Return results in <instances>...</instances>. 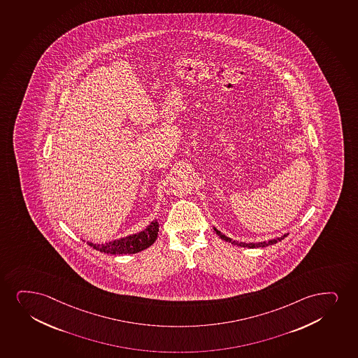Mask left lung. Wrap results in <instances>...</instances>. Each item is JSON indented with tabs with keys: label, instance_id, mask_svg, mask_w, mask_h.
I'll return each mask as SVG.
<instances>
[{
	"label": "left lung",
	"instance_id": "8db88e82",
	"mask_svg": "<svg viewBox=\"0 0 358 358\" xmlns=\"http://www.w3.org/2000/svg\"><path fill=\"white\" fill-rule=\"evenodd\" d=\"M216 230L217 234L221 236V238H223L224 241L227 243H231L233 245H236V246H240V248H266V246H269V245H274V243H278V241H281L283 238H286L288 234H285L281 236V238H273V240H269V241H263V243H238V241H234V240H231V238H227L225 235L221 234L218 230Z\"/></svg>",
	"mask_w": 358,
	"mask_h": 358
}]
</instances>
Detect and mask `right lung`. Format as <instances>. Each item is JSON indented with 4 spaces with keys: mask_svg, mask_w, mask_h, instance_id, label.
<instances>
[{
    "mask_svg": "<svg viewBox=\"0 0 358 358\" xmlns=\"http://www.w3.org/2000/svg\"><path fill=\"white\" fill-rule=\"evenodd\" d=\"M158 230L159 224L158 222H152L146 229L140 231L138 234L130 235L127 238L115 240L108 243H88L90 248L97 251L103 252V253H110V255H133L137 252L143 251L147 248H150L152 243H155L158 236Z\"/></svg>",
    "mask_w": 358,
    "mask_h": 358,
    "instance_id": "obj_1",
    "label": "right lung"
}]
</instances>
